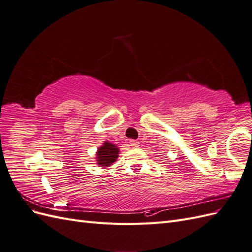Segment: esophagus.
Here are the masks:
<instances>
[{
  "instance_id": "esophagus-1",
  "label": "esophagus",
  "mask_w": 252,
  "mask_h": 252,
  "mask_svg": "<svg viewBox=\"0 0 252 252\" xmlns=\"http://www.w3.org/2000/svg\"><path fill=\"white\" fill-rule=\"evenodd\" d=\"M129 144H130V146L135 148V147H139V142L138 141H134V140H130L129 141Z\"/></svg>"
}]
</instances>
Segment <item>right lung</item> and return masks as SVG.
Listing matches in <instances>:
<instances>
[{"mask_svg":"<svg viewBox=\"0 0 252 252\" xmlns=\"http://www.w3.org/2000/svg\"><path fill=\"white\" fill-rule=\"evenodd\" d=\"M120 155V149L116 145L110 142H104L102 146H100L96 150L95 159L96 164L100 167H109L117 161Z\"/></svg>","mask_w":252,"mask_h":252,"instance_id":"obj_1","label":"right lung"}]
</instances>
